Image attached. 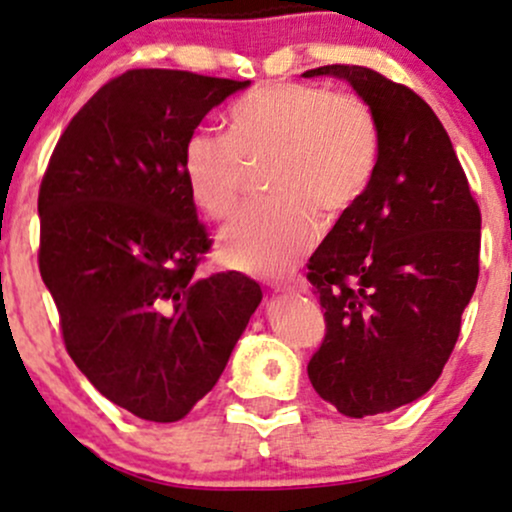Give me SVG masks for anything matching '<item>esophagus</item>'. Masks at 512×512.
<instances>
[{
  "instance_id": "1",
  "label": "esophagus",
  "mask_w": 512,
  "mask_h": 512,
  "mask_svg": "<svg viewBox=\"0 0 512 512\" xmlns=\"http://www.w3.org/2000/svg\"><path fill=\"white\" fill-rule=\"evenodd\" d=\"M280 292H292V295H302V292H307V283L304 280H292V283H285L278 287Z\"/></svg>"
}]
</instances>
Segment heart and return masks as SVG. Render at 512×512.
<instances>
[{
	"label": "heart",
	"mask_w": 512,
	"mask_h": 512,
	"mask_svg": "<svg viewBox=\"0 0 512 512\" xmlns=\"http://www.w3.org/2000/svg\"><path fill=\"white\" fill-rule=\"evenodd\" d=\"M380 130L363 101L312 84H266L229 111V135L198 130L183 147V176L212 220L237 212L251 166L268 162L278 198L244 210L222 229L220 256L246 273L295 268L319 234L317 210L338 217L370 186Z\"/></svg>",
	"instance_id": "1"
}]
</instances>
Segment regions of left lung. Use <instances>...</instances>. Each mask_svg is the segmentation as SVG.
<instances>
[{"label": "left lung", "instance_id": "1", "mask_svg": "<svg viewBox=\"0 0 512 512\" xmlns=\"http://www.w3.org/2000/svg\"><path fill=\"white\" fill-rule=\"evenodd\" d=\"M302 77L353 86L380 130L370 186L309 258L326 336L309 382L343 416L421 399L438 382L479 280L481 212L433 108L358 65Z\"/></svg>", "mask_w": 512, "mask_h": 512}]
</instances>
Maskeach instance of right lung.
<instances>
[{
    "instance_id": "right-lung-1",
    "label": "right lung",
    "mask_w": 512,
    "mask_h": 512,
    "mask_svg": "<svg viewBox=\"0 0 512 512\" xmlns=\"http://www.w3.org/2000/svg\"><path fill=\"white\" fill-rule=\"evenodd\" d=\"M249 84L120 74L70 120L40 183L38 266L67 353L145 421H181L215 387L261 304L246 275H195L210 239L183 176L200 120Z\"/></svg>"
}]
</instances>
